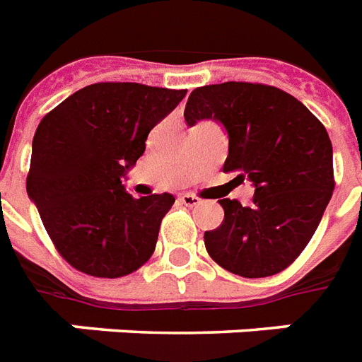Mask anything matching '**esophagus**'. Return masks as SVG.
<instances>
[{"label": "esophagus", "instance_id": "obj_1", "mask_svg": "<svg viewBox=\"0 0 362 362\" xmlns=\"http://www.w3.org/2000/svg\"><path fill=\"white\" fill-rule=\"evenodd\" d=\"M182 204H186V206H199L201 204V199L195 197L193 193H182L180 197H178Z\"/></svg>", "mask_w": 362, "mask_h": 362}]
</instances>
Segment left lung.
<instances>
[{"label":"left lung","instance_id":"obj_1","mask_svg":"<svg viewBox=\"0 0 362 362\" xmlns=\"http://www.w3.org/2000/svg\"><path fill=\"white\" fill-rule=\"evenodd\" d=\"M189 127L223 125V173L252 182L253 203L220 199L221 226L204 233L210 257L233 274L264 278L295 261L320 226L334 189L332 144L298 99L274 86L223 82L193 90L184 110ZM235 178V180H237Z\"/></svg>","mask_w":362,"mask_h":362}]
</instances>
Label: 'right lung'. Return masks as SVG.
I'll use <instances>...</instances> for the list:
<instances>
[{
  "instance_id": "add662e5",
  "label": "right lung",
  "mask_w": 362,
  "mask_h": 362,
  "mask_svg": "<svg viewBox=\"0 0 362 362\" xmlns=\"http://www.w3.org/2000/svg\"><path fill=\"white\" fill-rule=\"evenodd\" d=\"M187 90L99 82L75 92L41 120L25 189L58 252L84 274H131L156 250L170 193L125 192L148 133Z\"/></svg>"
}]
</instances>
